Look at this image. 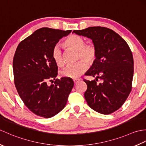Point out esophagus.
<instances>
[{
  "instance_id": "1",
  "label": "esophagus",
  "mask_w": 146,
  "mask_h": 146,
  "mask_svg": "<svg viewBox=\"0 0 146 146\" xmlns=\"http://www.w3.org/2000/svg\"><path fill=\"white\" fill-rule=\"evenodd\" d=\"M80 81V79H74L73 80V82H74V83H75V84H76V83H78Z\"/></svg>"
}]
</instances>
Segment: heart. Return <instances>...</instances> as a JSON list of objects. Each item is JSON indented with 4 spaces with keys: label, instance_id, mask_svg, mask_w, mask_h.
Returning <instances> with one entry per match:
<instances>
[{
    "label": "heart",
    "instance_id": "b5f03b06",
    "mask_svg": "<svg viewBox=\"0 0 146 146\" xmlns=\"http://www.w3.org/2000/svg\"><path fill=\"white\" fill-rule=\"evenodd\" d=\"M63 45L71 50L77 51L76 60L78 63L68 66L61 71V75L64 78H78L86 70V63L88 65L94 64L97 57V49L94 43L85 44L82 37L76 35H71L64 40ZM51 56L58 67L64 65L63 56L59 46H54L52 49Z\"/></svg>",
    "mask_w": 146,
    "mask_h": 146
}]
</instances>
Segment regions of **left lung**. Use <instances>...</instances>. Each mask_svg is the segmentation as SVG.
I'll return each mask as SVG.
<instances>
[{"mask_svg": "<svg viewBox=\"0 0 146 146\" xmlns=\"http://www.w3.org/2000/svg\"><path fill=\"white\" fill-rule=\"evenodd\" d=\"M73 32L92 39L97 49V59L86 74L95 80H84L86 102L98 113L114 112L124 104L132 90L134 60L131 49L122 37L107 27H90ZM98 78L102 81L99 84Z\"/></svg>", "mask_w": 146, "mask_h": 146, "instance_id": "left-lung-1", "label": "left lung"}]
</instances>
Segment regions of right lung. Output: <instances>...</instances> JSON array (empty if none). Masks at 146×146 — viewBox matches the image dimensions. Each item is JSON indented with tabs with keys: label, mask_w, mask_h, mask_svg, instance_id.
I'll return each mask as SVG.
<instances>
[{
	"label": "right lung",
	"mask_w": 146,
	"mask_h": 146,
	"mask_svg": "<svg viewBox=\"0 0 146 146\" xmlns=\"http://www.w3.org/2000/svg\"><path fill=\"white\" fill-rule=\"evenodd\" d=\"M71 32L42 27L19 44L13 59L15 86L24 105L44 118L54 116L63 109L72 90V79H56L58 66L52 49L61 38ZM55 80L54 84L47 85Z\"/></svg>",
	"instance_id": "add662e5"
}]
</instances>
